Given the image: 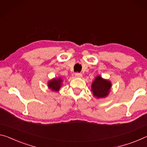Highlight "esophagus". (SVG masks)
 Segmentation results:
<instances>
[{
  "instance_id": "esophagus-1",
  "label": "esophagus",
  "mask_w": 147,
  "mask_h": 147,
  "mask_svg": "<svg viewBox=\"0 0 147 147\" xmlns=\"http://www.w3.org/2000/svg\"><path fill=\"white\" fill-rule=\"evenodd\" d=\"M75 76L76 78H81V77H82V74L79 73V72H76Z\"/></svg>"
}]
</instances>
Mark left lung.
I'll use <instances>...</instances> for the list:
<instances>
[{
  "mask_svg": "<svg viewBox=\"0 0 147 147\" xmlns=\"http://www.w3.org/2000/svg\"><path fill=\"white\" fill-rule=\"evenodd\" d=\"M111 86V82L98 76L92 84V91L93 94L97 98H103L107 96L109 92Z\"/></svg>",
  "mask_w": 147,
  "mask_h": 147,
  "instance_id": "left-lung-1",
  "label": "left lung"
}]
</instances>
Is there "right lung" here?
<instances>
[{
    "label": "right lung",
    "instance_id": "add662e5",
    "mask_svg": "<svg viewBox=\"0 0 147 147\" xmlns=\"http://www.w3.org/2000/svg\"><path fill=\"white\" fill-rule=\"evenodd\" d=\"M62 82V81L61 79H54L51 81H49V83H48V86H49V88L53 90L58 91L61 88Z\"/></svg>",
    "mask_w": 147,
    "mask_h": 147
}]
</instances>
